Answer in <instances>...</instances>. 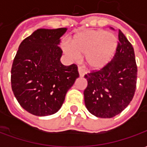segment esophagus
Segmentation results:
<instances>
[{"instance_id": "1", "label": "esophagus", "mask_w": 147, "mask_h": 147, "mask_svg": "<svg viewBox=\"0 0 147 147\" xmlns=\"http://www.w3.org/2000/svg\"><path fill=\"white\" fill-rule=\"evenodd\" d=\"M78 71H79V73H80V77L84 76V75H85V73H86V72H85V71L83 70L82 67L79 66V67H78Z\"/></svg>"}]
</instances>
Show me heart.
Returning a JSON list of instances; mask_svg holds the SVG:
<instances>
[{
	"label": "heart",
	"mask_w": 147,
	"mask_h": 147,
	"mask_svg": "<svg viewBox=\"0 0 147 147\" xmlns=\"http://www.w3.org/2000/svg\"><path fill=\"white\" fill-rule=\"evenodd\" d=\"M118 41L114 34L105 30H90L75 35L71 46L65 45L64 51L72 58L85 56L86 65L92 69L105 67L117 51Z\"/></svg>",
	"instance_id": "b5f03b06"
}]
</instances>
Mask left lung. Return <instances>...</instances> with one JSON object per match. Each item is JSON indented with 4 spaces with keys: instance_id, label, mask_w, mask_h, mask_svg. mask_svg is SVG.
<instances>
[{
    "instance_id": "obj_1",
    "label": "left lung",
    "mask_w": 147,
    "mask_h": 147,
    "mask_svg": "<svg viewBox=\"0 0 147 147\" xmlns=\"http://www.w3.org/2000/svg\"><path fill=\"white\" fill-rule=\"evenodd\" d=\"M114 30V28L110 27ZM117 51L105 67L86 74L87 86L84 102L95 117L111 118L120 113L131 102L136 88L137 65L132 45L118 31Z\"/></svg>"
}]
</instances>
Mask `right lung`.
<instances>
[{
  "label": "right lung",
  "instance_id": "right-lung-1",
  "mask_svg": "<svg viewBox=\"0 0 147 147\" xmlns=\"http://www.w3.org/2000/svg\"><path fill=\"white\" fill-rule=\"evenodd\" d=\"M66 31L38 29L19 46L11 66V89L20 105L33 115L57 113L80 76L76 64L64 66L60 61V38Z\"/></svg>",
  "mask_w": 147,
  "mask_h": 147
}]
</instances>
